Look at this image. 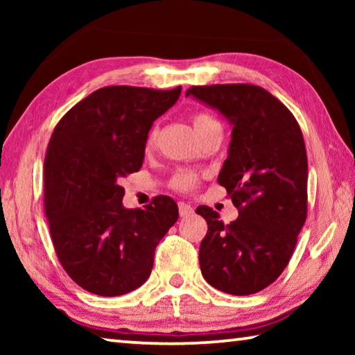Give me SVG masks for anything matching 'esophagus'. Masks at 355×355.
<instances>
[{"instance_id":"1","label":"esophagus","mask_w":355,"mask_h":355,"mask_svg":"<svg viewBox=\"0 0 355 355\" xmlns=\"http://www.w3.org/2000/svg\"><path fill=\"white\" fill-rule=\"evenodd\" d=\"M178 211H180V216H182V218H186V216H191L192 213H194V208L188 205V203L180 202L178 203Z\"/></svg>"}]
</instances>
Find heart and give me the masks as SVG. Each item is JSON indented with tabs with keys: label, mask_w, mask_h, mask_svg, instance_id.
<instances>
[{
	"label": "heart",
	"mask_w": 355,
	"mask_h": 355,
	"mask_svg": "<svg viewBox=\"0 0 355 355\" xmlns=\"http://www.w3.org/2000/svg\"><path fill=\"white\" fill-rule=\"evenodd\" d=\"M192 127H194L196 133L199 135V137H203L205 135H208L209 131L213 130H218L220 128V125L218 120H216L211 114L208 112H197L192 116ZM156 137H158V128H153L152 131L148 133V137H147V146L152 147ZM197 183V175L194 172H189V171H182L178 172L175 177H173L172 180V184L173 188L177 189H182V191H188L191 188H194Z\"/></svg>",
	"instance_id": "heart-1"
}]
</instances>
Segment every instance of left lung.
Segmentation results:
<instances>
[{
  "label": "left lung",
  "mask_w": 355,
  "mask_h": 355,
  "mask_svg": "<svg viewBox=\"0 0 355 355\" xmlns=\"http://www.w3.org/2000/svg\"><path fill=\"white\" fill-rule=\"evenodd\" d=\"M186 97L216 110L232 125L218 182L239 216L225 225L211 208L196 209L208 224L199 250L202 275L227 294L258 293L284 272L307 218L302 131L285 105L254 84L192 86Z\"/></svg>",
  "instance_id": "1"
}]
</instances>
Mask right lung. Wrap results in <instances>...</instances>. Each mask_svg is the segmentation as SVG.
Returning <instances> with one entry per match:
<instances>
[{
	"label": "right lung",
	"instance_id": "right-lung-1",
	"mask_svg": "<svg viewBox=\"0 0 355 355\" xmlns=\"http://www.w3.org/2000/svg\"><path fill=\"white\" fill-rule=\"evenodd\" d=\"M182 87L98 89L59 120L44 166V202L59 261L98 296L139 288L155 249L178 219L167 196L144 209L125 208L120 180L144 163L148 131L177 103Z\"/></svg>",
	"mask_w": 355,
	"mask_h": 355
}]
</instances>
